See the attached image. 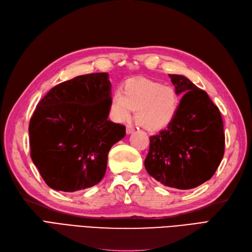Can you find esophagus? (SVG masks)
Returning a JSON list of instances; mask_svg holds the SVG:
<instances>
[{
    "label": "esophagus",
    "mask_w": 252,
    "mask_h": 252,
    "mask_svg": "<svg viewBox=\"0 0 252 252\" xmlns=\"http://www.w3.org/2000/svg\"><path fill=\"white\" fill-rule=\"evenodd\" d=\"M135 131V127L131 125H126V134H131Z\"/></svg>",
    "instance_id": "1"
}]
</instances>
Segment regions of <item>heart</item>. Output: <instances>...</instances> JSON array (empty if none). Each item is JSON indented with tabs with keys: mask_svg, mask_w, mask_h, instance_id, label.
Wrapping results in <instances>:
<instances>
[{
	"mask_svg": "<svg viewBox=\"0 0 252 252\" xmlns=\"http://www.w3.org/2000/svg\"><path fill=\"white\" fill-rule=\"evenodd\" d=\"M180 105V97L173 86L148 78H131L123 87V93L112 95L110 111L118 121L131 118L136 111L137 124L149 131H158L173 123Z\"/></svg>",
	"mask_w": 252,
	"mask_h": 252,
	"instance_id": "obj_1",
	"label": "heart"
}]
</instances>
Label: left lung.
<instances>
[{
    "label": "left lung",
    "mask_w": 252,
    "mask_h": 252,
    "mask_svg": "<svg viewBox=\"0 0 252 252\" xmlns=\"http://www.w3.org/2000/svg\"><path fill=\"white\" fill-rule=\"evenodd\" d=\"M182 99L174 121L150 137L147 172L169 188L190 189L214 176L224 156L223 119L207 93L182 75L168 74Z\"/></svg>",
    "instance_id": "8db88e82"
}]
</instances>
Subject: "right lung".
Returning a JSON list of instances; mask_svg holds the SVG:
<instances>
[{
  "label": "right lung",
  "instance_id": "add662e5",
  "mask_svg": "<svg viewBox=\"0 0 252 252\" xmlns=\"http://www.w3.org/2000/svg\"><path fill=\"white\" fill-rule=\"evenodd\" d=\"M110 90L108 73H91L56 85L37 103L30 156L49 188L72 192L103 178L110 149L126 135L108 120Z\"/></svg>",
  "mask_w": 252,
  "mask_h": 252
}]
</instances>
